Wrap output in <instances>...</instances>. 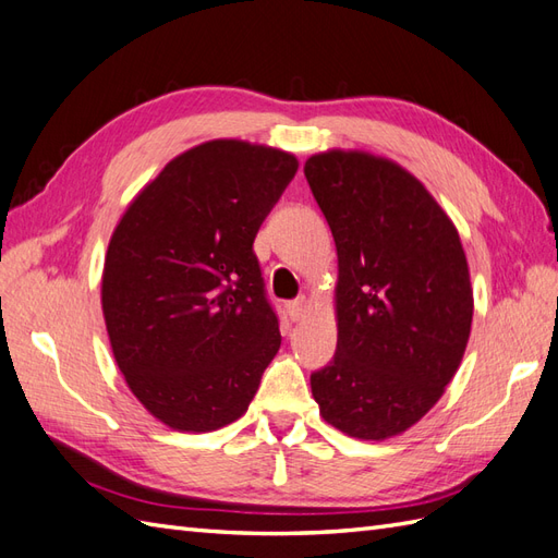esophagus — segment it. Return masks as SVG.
<instances>
[{
	"label": "esophagus",
	"instance_id": "esophagus-1",
	"mask_svg": "<svg viewBox=\"0 0 558 558\" xmlns=\"http://www.w3.org/2000/svg\"><path fill=\"white\" fill-rule=\"evenodd\" d=\"M307 310H310V303H307V298H305V295L295 298V301H291V303L287 305V312H289V317H291L293 322L303 319V317L307 315Z\"/></svg>",
	"mask_w": 558,
	"mask_h": 558
}]
</instances>
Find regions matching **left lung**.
<instances>
[{"mask_svg":"<svg viewBox=\"0 0 558 558\" xmlns=\"http://www.w3.org/2000/svg\"><path fill=\"white\" fill-rule=\"evenodd\" d=\"M338 253L333 360L310 376L326 424L360 440L414 426L452 381L473 291L450 217L398 162L362 151L307 158Z\"/></svg>","mask_w":558,"mask_h":558,"instance_id":"8db88e82","label":"left lung"}]
</instances>
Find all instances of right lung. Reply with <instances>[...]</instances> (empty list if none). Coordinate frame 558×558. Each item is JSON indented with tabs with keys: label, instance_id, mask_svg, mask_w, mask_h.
Returning a JSON list of instances; mask_svg holds the SVG:
<instances>
[{
	"label": "right lung",
	"instance_id": "1",
	"mask_svg": "<svg viewBox=\"0 0 558 558\" xmlns=\"http://www.w3.org/2000/svg\"><path fill=\"white\" fill-rule=\"evenodd\" d=\"M295 156L215 140L170 160L108 243L101 307L113 357L148 412L206 433L246 414L281 345L253 251Z\"/></svg>",
	"mask_w": 558,
	"mask_h": 558
}]
</instances>
